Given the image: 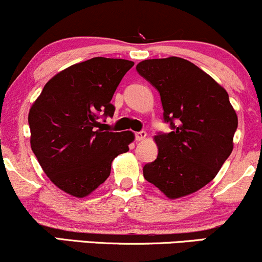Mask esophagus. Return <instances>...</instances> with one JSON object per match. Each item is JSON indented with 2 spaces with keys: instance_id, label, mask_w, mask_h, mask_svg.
Instances as JSON below:
<instances>
[{
  "instance_id": "esophagus-1",
  "label": "esophagus",
  "mask_w": 262,
  "mask_h": 262,
  "mask_svg": "<svg viewBox=\"0 0 262 262\" xmlns=\"http://www.w3.org/2000/svg\"><path fill=\"white\" fill-rule=\"evenodd\" d=\"M145 137H146V133L144 130L137 132V133H135V140H138V141L145 139Z\"/></svg>"
}]
</instances>
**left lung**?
I'll return each instance as SVG.
<instances>
[{"mask_svg":"<svg viewBox=\"0 0 262 262\" xmlns=\"http://www.w3.org/2000/svg\"><path fill=\"white\" fill-rule=\"evenodd\" d=\"M137 71L159 92L162 119L171 128L156 134L159 154L144 165V177L169 198L193 193L214 179L233 150L237 117L229 96L198 66L176 56L144 60Z\"/></svg>","mask_w":262,"mask_h":262,"instance_id":"8db88e82","label":"left lung"}]
</instances>
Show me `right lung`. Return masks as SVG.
<instances>
[{"mask_svg": "<svg viewBox=\"0 0 262 262\" xmlns=\"http://www.w3.org/2000/svg\"><path fill=\"white\" fill-rule=\"evenodd\" d=\"M134 65L124 59L92 58L47 82L29 111L31 146L55 186L85 197L108 179L113 159L127 152L132 132L104 130L123 76Z\"/></svg>", "mask_w": 262, "mask_h": 262, "instance_id": "add662e5", "label": "right lung"}]
</instances>
